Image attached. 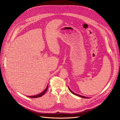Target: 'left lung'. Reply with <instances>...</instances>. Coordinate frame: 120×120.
I'll return each instance as SVG.
<instances>
[{
  "instance_id": "obj_1",
  "label": "left lung",
  "mask_w": 120,
  "mask_h": 120,
  "mask_svg": "<svg viewBox=\"0 0 120 120\" xmlns=\"http://www.w3.org/2000/svg\"><path fill=\"white\" fill-rule=\"evenodd\" d=\"M68 89H69V90H70V92L72 93V94H73L74 95H76V96H79V97H82V98H88V97H85V96H82V95H79V94H76V93H74V92H73V91L69 88V87H68Z\"/></svg>"
}]
</instances>
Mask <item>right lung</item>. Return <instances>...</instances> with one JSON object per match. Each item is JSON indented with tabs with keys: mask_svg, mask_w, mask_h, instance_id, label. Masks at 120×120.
<instances>
[{
	"mask_svg": "<svg viewBox=\"0 0 120 120\" xmlns=\"http://www.w3.org/2000/svg\"><path fill=\"white\" fill-rule=\"evenodd\" d=\"M48 84L47 85V86L46 87V88H45V89L43 91V92H42L41 93L39 94H38L37 95H34V96H27L29 98H38V97H41L42 96H43L45 93L46 92L47 89H48Z\"/></svg>",
	"mask_w": 120,
	"mask_h": 120,
	"instance_id": "add662e5",
	"label": "right lung"
}]
</instances>
